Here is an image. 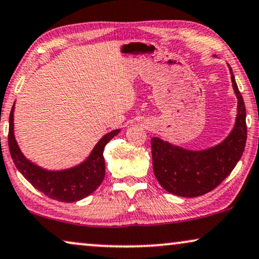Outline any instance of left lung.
Here are the masks:
<instances>
[{
	"label": "left lung",
	"instance_id": "left-lung-1",
	"mask_svg": "<svg viewBox=\"0 0 259 259\" xmlns=\"http://www.w3.org/2000/svg\"><path fill=\"white\" fill-rule=\"evenodd\" d=\"M229 68L238 105L236 123L223 142L207 149L189 150L158 137L151 139L155 178L171 194L195 198L211 192L229 177L242 157L247 134L245 104L230 65Z\"/></svg>",
	"mask_w": 259,
	"mask_h": 259
}]
</instances>
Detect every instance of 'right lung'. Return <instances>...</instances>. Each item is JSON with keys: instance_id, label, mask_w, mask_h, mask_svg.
I'll list each match as a JSON object with an SVG mask.
<instances>
[{"instance_id": "obj_1", "label": "right lung", "mask_w": 259, "mask_h": 259, "mask_svg": "<svg viewBox=\"0 0 259 259\" xmlns=\"http://www.w3.org/2000/svg\"><path fill=\"white\" fill-rule=\"evenodd\" d=\"M14 103L9 115L8 144L14 164L17 170L37 191L48 198L61 202H75L94 193L105 177V161L103 151L106 143L113 139L120 129L112 130L102 137L81 163L61 170H48L29 161L22 154L14 135Z\"/></svg>"}]
</instances>
